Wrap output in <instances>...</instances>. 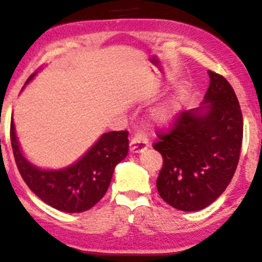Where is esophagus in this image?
I'll use <instances>...</instances> for the list:
<instances>
[{"label": "esophagus", "mask_w": 262, "mask_h": 262, "mask_svg": "<svg viewBox=\"0 0 262 262\" xmlns=\"http://www.w3.org/2000/svg\"><path fill=\"white\" fill-rule=\"evenodd\" d=\"M149 145L148 138L145 137V134L143 133H137L136 136L132 138L130 144H129V149H130V153L138 154L144 151Z\"/></svg>", "instance_id": "1"}]
</instances>
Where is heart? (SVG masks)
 <instances>
[{
  "label": "heart",
  "instance_id": "obj_1",
  "mask_svg": "<svg viewBox=\"0 0 262 262\" xmlns=\"http://www.w3.org/2000/svg\"><path fill=\"white\" fill-rule=\"evenodd\" d=\"M185 97L184 91L175 93L173 97H170L168 100H165L154 109L153 113H151V118L160 124H169V123L174 122L182 113Z\"/></svg>",
  "mask_w": 262,
  "mask_h": 262
}]
</instances>
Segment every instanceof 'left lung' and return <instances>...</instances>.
Listing matches in <instances>:
<instances>
[{
  "label": "left lung",
  "instance_id": "8db88e82",
  "mask_svg": "<svg viewBox=\"0 0 262 262\" xmlns=\"http://www.w3.org/2000/svg\"><path fill=\"white\" fill-rule=\"evenodd\" d=\"M208 74L210 84L200 107L183 112L170 133L154 144L163 157L158 192L182 211H199L214 203L231 182L240 157L237 97L223 76Z\"/></svg>",
  "mask_w": 262,
  "mask_h": 262
}]
</instances>
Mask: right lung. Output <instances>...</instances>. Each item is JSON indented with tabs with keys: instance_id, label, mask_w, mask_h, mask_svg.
<instances>
[{
	"instance_id": "obj_1",
	"label": "right lung",
	"mask_w": 262,
	"mask_h": 262,
	"mask_svg": "<svg viewBox=\"0 0 262 262\" xmlns=\"http://www.w3.org/2000/svg\"><path fill=\"white\" fill-rule=\"evenodd\" d=\"M34 76L36 73L27 79L25 87ZM11 144L17 168L28 188L47 205L71 214L89 210L104 196L114 168L126 157L129 149L128 132H108L71 165L42 169L24 154L13 118L11 119Z\"/></svg>"
}]
</instances>
